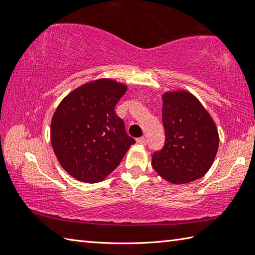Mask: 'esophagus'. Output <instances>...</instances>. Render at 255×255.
I'll list each match as a JSON object with an SVG mask.
<instances>
[{
  "instance_id": "obj_1",
  "label": "esophagus",
  "mask_w": 255,
  "mask_h": 255,
  "mask_svg": "<svg viewBox=\"0 0 255 255\" xmlns=\"http://www.w3.org/2000/svg\"><path fill=\"white\" fill-rule=\"evenodd\" d=\"M136 141H137L138 144H140V145H146V138H145V137H139V138H137Z\"/></svg>"
}]
</instances>
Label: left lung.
I'll return each instance as SVG.
<instances>
[{
  "instance_id": "8db88e82",
  "label": "left lung",
  "mask_w": 255,
  "mask_h": 255,
  "mask_svg": "<svg viewBox=\"0 0 255 255\" xmlns=\"http://www.w3.org/2000/svg\"><path fill=\"white\" fill-rule=\"evenodd\" d=\"M165 143L152 156L154 170L171 183H188L204 176L217 154L219 136L213 118L190 92L163 94Z\"/></svg>"
}]
</instances>
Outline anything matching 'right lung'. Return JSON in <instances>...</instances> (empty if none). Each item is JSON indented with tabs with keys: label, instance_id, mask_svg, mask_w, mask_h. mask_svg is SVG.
Returning a JSON list of instances; mask_svg holds the SVG:
<instances>
[{
	"label": "right lung",
	"instance_id": "add662e5",
	"mask_svg": "<svg viewBox=\"0 0 255 255\" xmlns=\"http://www.w3.org/2000/svg\"><path fill=\"white\" fill-rule=\"evenodd\" d=\"M127 86L99 79L63 99L51 119L50 141L64 170L83 182H99L122 162L135 144L115 107Z\"/></svg>",
	"mask_w": 255,
	"mask_h": 255
}]
</instances>
